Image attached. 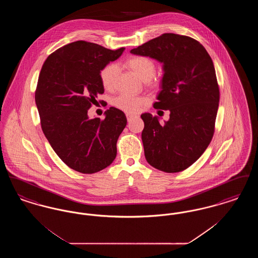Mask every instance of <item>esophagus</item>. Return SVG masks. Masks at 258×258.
<instances>
[{"mask_svg":"<svg viewBox=\"0 0 258 258\" xmlns=\"http://www.w3.org/2000/svg\"><path fill=\"white\" fill-rule=\"evenodd\" d=\"M135 117V115H134V114H131V113H127V114H126V119H127L128 122H131Z\"/></svg>","mask_w":258,"mask_h":258,"instance_id":"1","label":"esophagus"}]
</instances>
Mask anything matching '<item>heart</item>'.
<instances>
[{"label":"heart","instance_id":"obj_1","mask_svg":"<svg viewBox=\"0 0 258 258\" xmlns=\"http://www.w3.org/2000/svg\"><path fill=\"white\" fill-rule=\"evenodd\" d=\"M124 66L143 81H148L151 86L159 85V82L153 77L156 73V63L152 58L143 55H133L124 61ZM117 74L118 67L115 63H108L100 71L99 80L104 90H113ZM147 103L148 98L145 97H135L126 94L120 95L113 101L115 107L127 113H136Z\"/></svg>","mask_w":258,"mask_h":258}]
</instances>
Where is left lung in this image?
Instances as JSON below:
<instances>
[{"instance_id":"1","label":"left lung","mask_w":258,"mask_h":258,"mask_svg":"<svg viewBox=\"0 0 258 258\" xmlns=\"http://www.w3.org/2000/svg\"><path fill=\"white\" fill-rule=\"evenodd\" d=\"M131 53L163 63L162 90L154 107L170 111L163 124L150 113L141 115L146 160L160 171H183L201 157L215 133L220 88L213 61L195 38L172 33Z\"/></svg>"}]
</instances>
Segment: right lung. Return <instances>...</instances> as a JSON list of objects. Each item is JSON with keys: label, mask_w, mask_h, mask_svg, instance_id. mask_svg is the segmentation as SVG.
<instances>
[{"label": "right lung", "mask_w": 258, "mask_h": 258, "mask_svg": "<svg viewBox=\"0 0 258 258\" xmlns=\"http://www.w3.org/2000/svg\"><path fill=\"white\" fill-rule=\"evenodd\" d=\"M123 50L78 40L50 54L41 68L35 94L41 128L58 157L75 171L93 174L116 158L125 115L110 107L104 119H89L88 110L104 92L100 71Z\"/></svg>", "instance_id": "add662e5"}]
</instances>
